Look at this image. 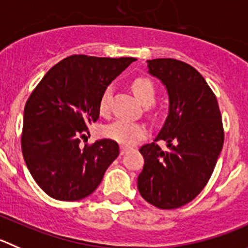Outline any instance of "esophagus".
<instances>
[{
  "label": "esophagus",
  "instance_id": "34e87169",
  "mask_svg": "<svg viewBox=\"0 0 248 248\" xmlns=\"http://www.w3.org/2000/svg\"><path fill=\"white\" fill-rule=\"evenodd\" d=\"M127 152H128V148L124 147V145H122V147H121V154H122V155H124V154H126Z\"/></svg>",
  "mask_w": 248,
  "mask_h": 248
}]
</instances>
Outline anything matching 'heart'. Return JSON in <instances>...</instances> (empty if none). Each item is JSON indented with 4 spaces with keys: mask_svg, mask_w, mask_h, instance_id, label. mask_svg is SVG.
<instances>
[{
    "mask_svg": "<svg viewBox=\"0 0 248 248\" xmlns=\"http://www.w3.org/2000/svg\"><path fill=\"white\" fill-rule=\"evenodd\" d=\"M131 87L133 93H135V95L137 96L140 103H143L144 105H150V104L154 103L156 96V90L149 78L137 77L136 79H133ZM110 98L111 89L108 88L101 95L100 104H99V108H100L101 113H106L108 111ZM104 136L120 143V144L133 145L147 136V128L140 122L120 119L104 127Z\"/></svg>",
    "mask_w": 248,
    "mask_h": 248,
    "instance_id": "heart-1",
    "label": "heart"
}]
</instances>
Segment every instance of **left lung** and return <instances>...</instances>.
<instances>
[{
	"instance_id": "obj_1",
	"label": "left lung",
	"mask_w": 248,
	"mask_h": 248,
	"mask_svg": "<svg viewBox=\"0 0 248 248\" xmlns=\"http://www.w3.org/2000/svg\"><path fill=\"white\" fill-rule=\"evenodd\" d=\"M148 68L166 87L169 115L155 140L140 147L138 189L154 207L175 209L197 197L212 176L224 144L221 113L213 90L188 63L155 59ZM160 139L166 151L156 143Z\"/></svg>"
}]
</instances>
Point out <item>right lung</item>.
<instances>
[{
    "label": "right lung",
    "instance_id": "1",
    "mask_svg": "<svg viewBox=\"0 0 248 248\" xmlns=\"http://www.w3.org/2000/svg\"><path fill=\"white\" fill-rule=\"evenodd\" d=\"M133 61V57L72 55L48 69L31 92L24 108L22 153L33 179L50 197H88L119 156L115 140L82 147L80 140L99 119L108 85Z\"/></svg>",
    "mask_w": 248,
    "mask_h": 248
}]
</instances>
